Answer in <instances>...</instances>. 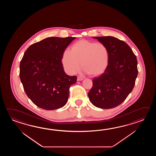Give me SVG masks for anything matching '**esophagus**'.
Listing matches in <instances>:
<instances>
[{
	"label": "esophagus",
	"instance_id": "34e87169",
	"mask_svg": "<svg viewBox=\"0 0 156 156\" xmlns=\"http://www.w3.org/2000/svg\"><path fill=\"white\" fill-rule=\"evenodd\" d=\"M83 77L81 76H78L77 77V81H81V80H83Z\"/></svg>",
	"mask_w": 156,
	"mask_h": 156
}]
</instances>
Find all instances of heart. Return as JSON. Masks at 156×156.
<instances>
[{
	"label": "heart",
	"instance_id": "b5f03b06",
	"mask_svg": "<svg viewBox=\"0 0 156 156\" xmlns=\"http://www.w3.org/2000/svg\"><path fill=\"white\" fill-rule=\"evenodd\" d=\"M110 51L105 44L87 40L77 41L72 50L63 52L62 63L69 74H74L81 65L86 73L98 76L104 73L109 63Z\"/></svg>",
	"mask_w": 156,
	"mask_h": 156
}]
</instances>
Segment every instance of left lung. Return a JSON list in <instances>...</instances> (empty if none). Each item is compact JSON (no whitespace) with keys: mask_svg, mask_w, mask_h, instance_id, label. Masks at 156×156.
<instances>
[{"mask_svg":"<svg viewBox=\"0 0 156 156\" xmlns=\"http://www.w3.org/2000/svg\"><path fill=\"white\" fill-rule=\"evenodd\" d=\"M94 38L108 47L109 63L104 73L93 79L88 96L94 106L112 109L123 103L132 91L138 75L136 57L125 42L115 37Z\"/></svg>","mask_w":156,"mask_h":156,"instance_id":"left-lung-1","label":"left lung"}]
</instances>
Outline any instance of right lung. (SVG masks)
I'll return each instance as SVG.
<instances>
[{"label": "right lung", "mask_w": 156, "mask_h": 156, "mask_svg": "<svg viewBox=\"0 0 156 156\" xmlns=\"http://www.w3.org/2000/svg\"><path fill=\"white\" fill-rule=\"evenodd\" d=\"M76 38L48 37L30 46L20 61V77L27 95L43 109H59L66 104L76 76L65 73L62 57Z\"/></svg>", "instance_id": "obj_1"}]
</instances>
